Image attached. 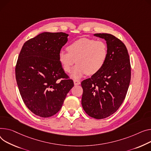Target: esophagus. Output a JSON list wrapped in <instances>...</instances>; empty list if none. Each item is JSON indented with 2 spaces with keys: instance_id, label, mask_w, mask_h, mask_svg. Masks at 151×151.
I'll use <instances>...</instances> for the list:
<instances>
[{
  "instance_id": "obj_1",
  "label": "esophagus",
  "mask_w": 151,
  "mask_h": 151,
  "mask_svg": "<svg viewBox=\"0 0 151 151\" xmlns=\"http://www.w3.org/2000/svg\"><path fill=\"white\" fill-rule=\"evenodd\" d=\"M73 82H74V84L76 86V85H79L80 84H81V83H80V81H79V80H76V79H74L73 80Z\"/></svg>"
}]
</instances>
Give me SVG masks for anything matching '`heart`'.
Returning a JSON list of instances; mask_svg holds the SVG:
<instances>
[{"label":"heart","instance_id":"1","mask_svg":"<svg viewBox=\"0 0 151 151\" xmlns=\"http://www.w3.org/2000/svg\"><path fill=\"white\" fill-rule=\"evenodd\" d=\"M68 52L61 51L58 60L66 73L71 72L75 63L72 76L79 78L84 75H93L104 66L108 58V46L103 41L83 37L70 44Z\"/></svg>","mask_w":151,"mask_h":151}]
</instances>
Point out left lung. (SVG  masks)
Segmentation results:
<instances>
[{
  "label": "left lung",
  "instance_id": "1",
  "mask_svg": "<svg viewBox=\"0 0 151 151\" xmlns=\"http://www.w3.org/2000/svg\"><path fill=\"white\" fill-rule=\"evenodd\" d=\"M108 46V58L99 72L81 82V104L86 113L96 119L114 114L125 99L131 77L129 55L124 43L112 35L96 33Z\"/></svg>",
  "mask_w": 151,
  "mask_h": 151
}]
</instances>
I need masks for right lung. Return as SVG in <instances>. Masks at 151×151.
<instances>
[{
    "label": "right lung",
    "mask_w": 151,
    "mask_h": 151,
    "mask_svg": "<svg viewBox=\"0 0 151 151\" xmlns=\"http://www.w3.org/2000/svg\"><path fill=\"white\" fill-rule=\"evenodd\" d=\"M68 36L63 32L39 34L24 43L18 56L15 73L20 94L28 109L39 116L58 112L74 86L58 60Z\"/></svg>",
    "instance_id": "add662e5"
}]
</instances>
